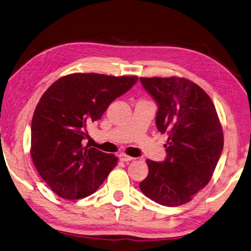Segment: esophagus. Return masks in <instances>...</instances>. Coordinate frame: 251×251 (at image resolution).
<instances>
[{
	"label": "esophagus",
	"mask_w": 251,
	"mask_h": 251,
	"mask_svg": "<svg viewBox=\"0 0 251 251\" xmlns=\"http://www.w3.org/2000/svg\"><path fill=\"white\" fill-rule=\"evenodd\" d=\"M119 158H120V161H122V162H130V161L133 160L132 156H129L126 154H120Z\"/></svg>",
	"instance_id": "34e87169"
}]
</instances>
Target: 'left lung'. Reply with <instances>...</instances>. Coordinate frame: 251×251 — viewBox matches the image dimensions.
Masks as SVG:
<instances>
[{"mask_svg":"<svg viewBox=\"0 0 251 251\" xmlns=\"http://www.w3.org/2000/svg\"><path fill=\"white\" fill-rule=\"evenodd\" d=\"M157 104L155 125L168 135L166 158L147 160L149 174L139 183L146 197L165 206L191 201L215 170L224 133L211 98L183 77H140Z\"/></svg>","mask_w":251,"mask_h":251,"instance_id":"obj_1","label":"left lung"}]
</instances>
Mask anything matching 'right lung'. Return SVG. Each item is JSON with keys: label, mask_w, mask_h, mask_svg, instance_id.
Returning a JSON list of instances; mask_svg holds the SVG:
<instances>
[{"label": "right lung", "mask_w": 251, "mask_h": 251, "mask_svg": "<svg viewBox=\"0 0 251 251\" xmlns=\"http://www.w3.org/2000/svg\"><path fill=\"white\" fill-rule=\"evenodd\" d=\"M136 82L137 76L73 73L42 95L30 126V155L59 197L73 200L94 194L117 165L114 154L84 145L86 129Z\"/></svg>", "instance_id": "right-lung-1"}]
</instances>
